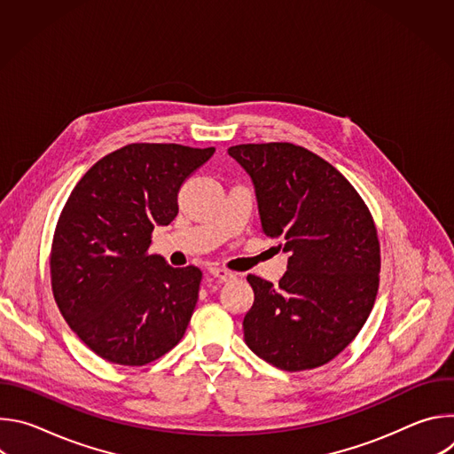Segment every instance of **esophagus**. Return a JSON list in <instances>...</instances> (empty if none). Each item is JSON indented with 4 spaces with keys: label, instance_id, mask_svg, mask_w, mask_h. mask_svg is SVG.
Masks as SVG:
<instances>
[{
    "label": "esophagus",
    "instance_id": "obj_1",
    "mask_svg": "<svg viewBox=\"0 0 454 454\" xmlns=\"http://www.w3.org/2000/svg\"><path fill=\"white\" fill-rule=\"evenodd\" d=\"M208 271H210V275H212V277L219 278L221 282H230V280H233V278H235V275H233L231 271L224 270V268H217V266H212Z\"/></svg>",
    "mask_w": 454,
    "mask_h": 454
}]
</instances>
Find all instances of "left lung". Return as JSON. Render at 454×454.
<instances>
[{
  "label": "left lung",
  "mask_w": 454,
  "mask_h": 454,
  "mask_svg": "<svg viewBox=\"0 0 454 454\" xmlns=\"http://www.w3.org/2000/svg\"><path fill=\"white\" fill-rule=\"evenodd\" d=\"M228 154L253 181L262 233L289 253L278 286L247 275L246 345L287 372L327 364L359 334L377 296L372 214L340 170L300 145L242 144Z\"/></svg>",
  "instance_id": "obj_1"
}]
</instances>
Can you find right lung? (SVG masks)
<instances>
[{"instance_id": "obj_1", "label": "right lung", "mask_w": 454, "mask_h": 454, "mask_svg": "<svg viewBox=\"0 0 454 454\" xmlns=\"http://www.w3.org/2000/svg\"><path fill=\"white\" fill-rule=\"evenodd\" d=\"M214 147L129 144L98 160L75 184L51 242L55 303L102 359L144 366L183 338L203 273L149 254L154 226L177 215L184 179Z\"/></svg>"}]
</instances>
